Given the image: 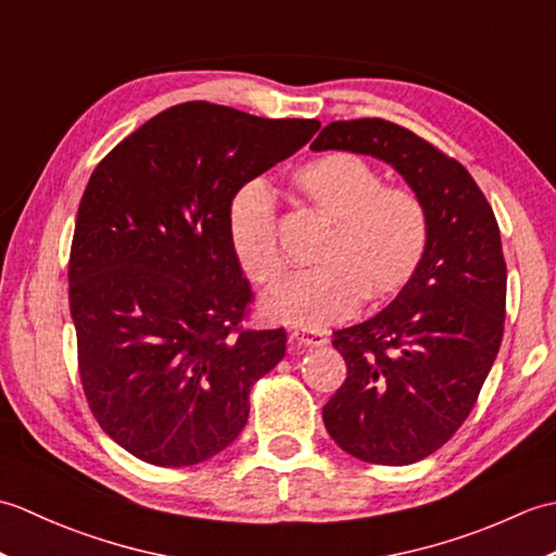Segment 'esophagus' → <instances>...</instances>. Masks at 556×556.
<instances>
[{"label": "esophagus", "instance_id": "1", "mask_svg": "<svg viewBox=\"0 0 556 556\" xmlns=\"http://www.w3.org/2000/svg\"><path fill=\"white\" fill-rule=\"evenodd\" d=\"M291 344H299V346H325L329 337L327 332H317V329H303V327H296L291 329Z\"/></svg>", "mask_w": 556, "mask_h": 556}]
</instances>
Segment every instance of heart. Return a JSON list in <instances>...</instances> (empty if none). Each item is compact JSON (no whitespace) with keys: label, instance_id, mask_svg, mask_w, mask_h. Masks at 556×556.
<instances>
[{"label":"heart","instance_id":"1","mask_svg":"<svg viewBox=\"0 0 556 556\" xmlns=\"http://www.w3.org/2000/svg\"><path fill=\"white\" fill-rule=\"evenodd\" d=\"M303 203L332 219L317 267L296 271L263 299L271 320L325 327L356 313L363 299H392L416 275L428 251L430 222L422 200L401 186H382L372 164L351 152L305 162L291 176ZM227 231L248 279L275 285L285 271L277 241L275 193L263 179L229 200Z\"/></svg>","mask_w":556,"mask_h":556}]
</instances>
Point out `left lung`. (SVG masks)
I'll use <instances>...</instances> for the list:
<instances>
[{
  "mask_svg": "<svg viewBox=\"0 0 556 556\" xmlns=\"http://www.w3.org/2000/svg\"><path fill=\"white\" fill-rule=\"evenodd\" d=\"M311 150L382 160L428 210V251L413 279L384 311L334 332L349 372L323 408L346 454L416 464L468 418L497 358L506 305L497 219L466 167L404 126L334 122Z\"/></svg>",
  "mask_w": 556,
  "mask_h": 556,
  "instance_id": "1",
  "label": "left lung"
}]
</instances>
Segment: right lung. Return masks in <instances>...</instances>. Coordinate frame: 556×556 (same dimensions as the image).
Instances as JSON below:
<instances>
[{"label": "right lung", "instance_id": "1", "mask_svg": "<svg viewBox=\"0 0 556 556\" xmlns=\"http://www.w3.org/2000/svg\"><path fill=\"white\" fill-rule=\"evenodd\" d=\"M317 128L186 102L92 172L68 260L80 382L102 430L146 464L193 466L227 448L251 387L285 358V329L241 327L251 285L227 210Z\"/></svg>", "mask_w": 556, "mask_h": 556}]
</instances>
